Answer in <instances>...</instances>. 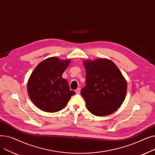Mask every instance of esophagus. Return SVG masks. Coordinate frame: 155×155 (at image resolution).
I'll list each match as a JSON object with an SVG mask.
<instances>
[{
    "instance_id": "34e87169",
    "label": "esophagus",
    "mask_w": 155,
    "mask_h": 155,
    "mask_svg": "<svg viewBox=\"0 0 155 155\" xmlns=\"http://www.w3.org/2000/svg\"><path fill=\"white\" fill-rule=\"evenodd\" d=\"M75 92H76L77 94H79L80 93V89L79 88H77V90H75Z\"/></svg>"
}]
</instances>
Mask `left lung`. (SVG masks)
I'll use <instances>...</instances> for the list:
<instances>
[{
  "instance_id": "1",
  "label": "left lung",
  "mask_w": 155,
  "mask_h": 155,
  "mask_svg": "<svg viewBox=\"0 0 155 155\" xmlns=\"http://www.w3.org/2000/svg\"><path fill=\"white\" fill-rule=\"evenodd\" d=\"M86 85L81 91L88 110L97 116L111 114L120 107L127 83L116 65L107 59L84 62Z\"/></svg>"
}]
</instances>
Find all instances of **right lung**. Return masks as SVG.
I'll return each instance as SVG.
<instances>
[{"label": "right lung", "instance_id": "add662e5", "mask_svg": "<svg viewBox=\"0 0 155 155\" xmlns=\"http://www.w3.org/2000/svg\"><path fill=\"white\" fill-rule=\"evenodd\" d=\"M70 60L60 61L51 57L41 62L30 76L28 92L36 107L45 112H56L63 109L75 92L70 91L62 74Z\"/></svg>", "mask_w": 155, "mask_h": 155}]
</instances>
